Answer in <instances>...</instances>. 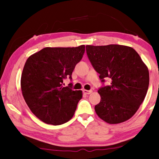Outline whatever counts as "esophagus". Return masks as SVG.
Here are the masks:
<instances>
[{
  "label": "esophagus",
  "instance_id": "esophagus-1",
  "mask_svg": "<svg viewBox=\"0 0 159 159\" xmlns=\"http://www.w3.org/2000/svg\"><path fill=\"white\" fill-rule=\"evenodd\" d=\"M92 92H93L92 90H83V93H84V94H90Z\"/></svg>",
  "mask_w": 159,
  "mask_h": 159
}]
</instances>
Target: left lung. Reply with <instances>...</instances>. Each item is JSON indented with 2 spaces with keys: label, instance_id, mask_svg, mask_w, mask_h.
I'll list each match as a JSON object with an SVG mask.
<instances>
[{
  "label": "left lung",
  "instance_id": "8db88e82",
  "mask_svg": "<svg viewBox=\"0 0 159 159\" xmlns=\"http://www.w3.org/2000/svg\"><path fill=\"white\" fill-rule=\"evenodd\" d=\"M87 54L102 82L111 84L98 89L100 102L97 115L107 123L117 124L130 119L147 95L149 75L147 66L131 47L120 45H86Z\"/></svg>",
  "mask_w": 159,
  "mask_h": 159
}]
</instances>
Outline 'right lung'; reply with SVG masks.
Instances as JSON below:
<instances>
[{"label":"right lung","mask_w":159,"mask_h":159,"mask_svg":"<svg viewBox=\"0 0 159 159\" xmlns=\"http://www.w3.org/2000/svg\"><path fill=\"white\" fill-rule=\"evenodd\" d=\"M85 52L84 45L46 48L27 58L21 78V88L27 106L44 123L58 125L70 120L82 98L72 84L63 87Z\"/></svg>","instance_id":"add662e5"}]
</instances>
